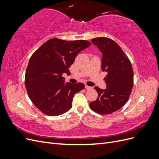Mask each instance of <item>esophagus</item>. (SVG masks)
Segmentation results:
<instances>
[{
  "mask_svg": "<svg viewBox=\"0 0 159 159\" xmlns=\"http://www.w3.org/2000/svg\"><path fill=\"white\" fill-rule=\"evenodd\" d=\"M85 88L86 89H92V87H90V86H88V85H85Z\"/></svg>",
  "mask_w": 159,
  "mask_h": 159,
  "instance_id": "34e87169",
  "label": "esophagus"
}]
</instances>
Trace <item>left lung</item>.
<instances>
[{
	"instance_id": "left-lung-1",
	"label": "left lung",
	"mask_w": 159,
	"mask_h": 159,
	"mask_svg": "<svg viewBox=\"0 0 159 159\" xmlns=\"http://www.w3.org/2000/svg\"><path fill=\"white\" fill-rule=\"evenodd\" d=\"M91 42L102 53V69L107 74L104 78L106 89L95 86L98 97L89 103V107L96 113L107 115L116 111L127 102L133 86V70L128 57L115 41L99 37Z\"/></svg>"
}]
</instances>
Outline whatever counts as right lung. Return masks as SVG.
Wrapping results in <instances>:
<instances>
[{
    "label": "right lung",
    "mask_w": 159,
    "mask_h": 159,
    "mask_svg": "<svg viewBox=\"0 0 159 159\" xmlns=\"http://www.w3.org/2000/svg\"><path fill=\"white\" fill-rule=\"evenodd\" d=\"M87 40L66 41L52 38L43 44L30 57L25 74L28 96L40 111L48 116H57L72 107L74 95L82 90V83H65L64 74L76 56L89 47Z\"/></svg>",
    "instance_id": "right-lung-1"
}]
</instances>
